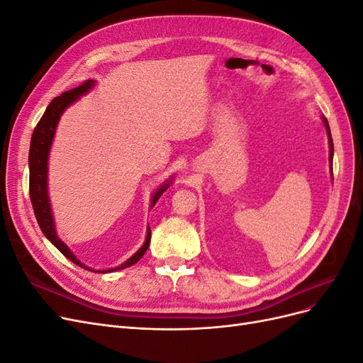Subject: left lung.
<instances>
[{"label":"left lung","instance_id":"8db88e82","mask_svg":"<svg viewBox=\"0 0 363 363\" xmlns=\"http://www.w3.org/2000/svg\"><path fill=\"white\" fill-rule=\"evenodd\" d=\"M323 118V123L325 125V131H327V138H328V148H330V151H328V162H330V174L333 177V168H332V163H333V139H332V133H330V127H328V123L327 119L324 116Z\"/></svg>","mask_w":363,"mask_h":363}]
</instances>
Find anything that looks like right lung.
<instances>
[{"label":"right lung","instance_id":"obj_1","mask_svg":"<svg viewBox=\"0 0 363 363\" xmlns=\"http://www.w3.org/2000/svg\"><path fill=\"white\" fill-rule=\"evenodd\" d=\"M95 80H87L79 87H74L71 91L63 92L60 96H56L54 100L48 104L45 113L42 115L40 121L38 123L35 131L31 135L30 142V152H28V168H30V200L33 204V211H35L38 224L42 230V233L50 242L56 247L65 257H68L75 265L82 268H86L87 271L94 272H112L118 269H124L131 265H135L136 262L140 260V257L145 255V251L150 247V239H151V230L148 227L147 230V238L145 242L142 245L133 256L127 259L124 263H121L116 268L111 269H92L89 267L83 265V263L74 256V252L69 250V247L63 242V240L57 236L56 232V223H54V216L51 211V203H50V195H48V157H50V150L54 140V135H56V128L60 121V116L67 108L74 104L82 95H86L92 87L95 86ZM172 177H169L163 184H160L156 189V192L151 196V208L155 207L157 200L162 196V194L167 191L172 184Z\"/></svg>","mask_w":363,"mask_h":363}]
</instances>
